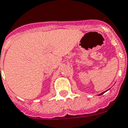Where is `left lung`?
<instances>
[{
	"instance_id": "8db88e82",
	"label": "left lung",
	"mask_w": 128,
	"mask_h": 128,
	"mask_svg": "<svg viewBox=\"0 0 128 128\" xmlns=\"http://www.w3.org/2000/svg\"><path fill=\"white\" fill-rule=\"evenodd\" d=\"M108 90H109V89H108ZM107 90H106V91H107ZM105 92H106V91H105ZM105 92H103L100 93V94H98V96H100V95H102V94H104V93Z\"/></svg>"
}]
</instances>
